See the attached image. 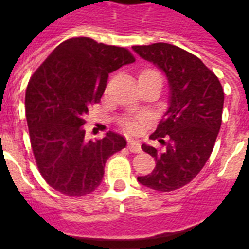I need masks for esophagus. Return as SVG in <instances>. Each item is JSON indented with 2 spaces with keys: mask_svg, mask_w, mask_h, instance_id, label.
<instances>
[{
  "mask_svg": "<svg viewBox=\"0 0 249 249\" xmlns=\"http://www.w3.org/2000/svg\"><path fill=\"white\" fill-rule=\"evenodd\" d=\"M128 149L132 152V153H141V152H142L141 143L138 142V141H135V140L128 141Z\"/></svg>",
  "mask_w": 249,
  "mask_h": 249,
  "instance_id": "obj_1",
  "label": "esophagus"
}]
</instances>
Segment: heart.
Segmentation results:
<instances>
[{
    "label": "heart",
    "mask_w": 249,
    "mask_h": 249,
    "mask_svg": "<svg viewBox=\"0 0 249 249\" xmlns=\"http://www.w3.org/2000/svg\"><path fill=\"white\" fill-rule=\"evenodd\" d=\"M140 76H160V74H158V72L153 71V70H144ZM122 123L123 126H124V128L129 132H136L138 129V123L135 122V121L124 120Z\"/></svg>",
    "instance_id": "obj_1"
}]
</instances>
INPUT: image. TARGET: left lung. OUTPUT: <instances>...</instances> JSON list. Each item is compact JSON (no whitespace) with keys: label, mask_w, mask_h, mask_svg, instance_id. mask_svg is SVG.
<instances>
[{"label":"left lung","mask_w":249,"mask_h":249,"mask_svg":"<svg viewBox=\"0 0 249 249\" xmlns=\"http://www.w3.org/2000/svg\"><path fill=\"white\" fill-rule=\"evenodd\" d=\"M132 48L162 70L169 86L168 109L149 137L166 148L157 151L142 144L155 157L156 167L151 175L137 179L152 190L171 192L190 183L210 158L221 128L223 89L198 57L177 46L160 42Z\"/></svg>","instance_id":"1"}]
</instances>
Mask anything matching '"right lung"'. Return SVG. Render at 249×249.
<instances>
[{"instance_id":"add662e5","label":"right lung","mask_w":249,"mask_h":249,"mask_svg":"<svg viewBox=\"0 0 249 249\" xmlns=\"http://www.w3.org/2000/svg\"><path fill=\"white\" fill-rule=\"evenodd\" d=\"M135 62L128 50L89 37L57 46L31 77L26 89V118L39 173L58 192L81 197L101 184L106 160L124 148V137L107 132L85 140V116L101 101L108 74Z\"/></svg>"}]
</instances>
